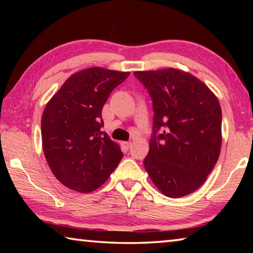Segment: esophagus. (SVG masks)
<instances>
[{
    "instance_id": "1",
    "label": "esophagus",
    "mask_w": 253,
    "mask_h": 253,
    "mask_svg": "<svg viewBox=\"0 0 253 253\" xmlns=\"http://www.w3.org/2000/svg\"><path fill=\"white\" fill-rule=\"evenodd\" d=\"M130 142H122L121 143V145H122V146L124 147V148H129V146H130Z\"/></svg>"
}]
</instances>
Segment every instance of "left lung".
Returning a JSON list of instances; mask_svg holds the SVG:
<instances>
[{
  "label": "left lung",
  "instance_id": "8db88e82",
  "mask_svg": "<svg viewBox=\"0 0 253 253\" xmlns=\"http://www.w3.org/2000/svg\"><path fill=\"white\" fill-rule=\"evenodd\" d=\"M134 75L153 99V136L145 169L169 198L193 193L207 181L220 156L219 99L190 72L166 68Z\"/></svg>",
  "mask_w": 253,
  "mask_h": 253
}]
</instances>
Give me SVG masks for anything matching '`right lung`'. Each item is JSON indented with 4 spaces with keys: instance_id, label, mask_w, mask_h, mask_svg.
Returning a JSON list of instances; mask_svg holds the SVG:
<instances>
[{
    "instance_id": "obj_1",
    "label": "right lung",
    "mask_w": 253,
    "mask_h": 253,
    "mask_svg": "<svg viewBox=\"0 0 253 253\" xmlns=\"http://www.w3.org/2000/svg\"><path fill=\"white\" fill-rule=\"evenodd\" d=\"M130 74L91 67L71 75L45 105L42 148L51 172L70 190L89 193L104 184L123 153L105 131L101 110Z\"/></svg>"
}]
</instances>
